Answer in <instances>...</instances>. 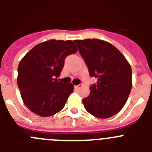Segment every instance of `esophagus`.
<instances>
[{"label":"esophagus","instance_id":"1","mask_svg":"<svg viewBox=\"0 0 152 152\" xmlns=\"http://www.w3.org/2000/svg\"><path fill=\"white\" fill-rule=\"evenodd\" d=\"M82 86L83 85L81 84H78V85H75V89H79V88H82Z\"/></svg>","mask_w":152,"mask_h":152}]
</instances>
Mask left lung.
Segmentation results:
<instances>
[{"label":"left lung","instance_id":"1","mask_svg":"<svg viewBox=\"0 0 152 152\" xmlns=\"http://www.w3.org/2000/svg\"><path fill=\"white\" fill-rule=\"evenodd\" d=\"M88 68L97 78L90 87V95L82 100L86 110L101 119L111 117L124 107L132 89V68L112 44L96 39L75 40Z\"/></svg>","mask_w":152,"mask_h":152}]
</instances>
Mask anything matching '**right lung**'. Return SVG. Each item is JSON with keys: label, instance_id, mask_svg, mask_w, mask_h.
Instances as JSON below:
<instances>
[{"label": "right lung", "instance_id": "1", "mask_svg": "<svg viewBox=\"0 0 152 152\" xmlns=\"http://www.w3.org/2000/svg\"><path fill=\"white\" fill-rule=\"evenodd\" d=\"M77 51L72 40L51 39L36 45L23 58L17 69V84L29 110L47 117L64 108L74 85L58 81L57 77L65 58Z\"/></svg>", "mask_w": 152, "mask_h": 152}]
</instances>
